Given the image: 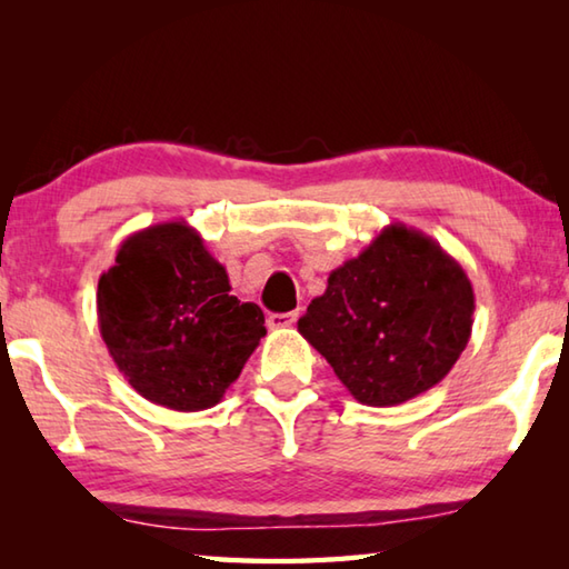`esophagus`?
Instances as JSON below:
<instances>
[{"instance_id":"1","label":"esophagus","mask_w":569,"mask_h":569,"mask_svg":"<svg viewBox=\"0 0 569 569\" xmlns=\"http://www.w3.org/2000/svg\"><path fill=\"white\" fill-rule=\"evenodd\" d=\"M298 321V311H291V313H271L268 316V329H288V326H293Z\"/></svg>"}]
</instances>
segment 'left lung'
<instances>
[{"mask_svg": "<svg viewBox=\"0 0 569 569\" xmlns=\"http://www.w3.org/2000/svg\"><path fill=\"white\" fill-rule=\"evenodd\" d=\"M475 288L455 258L417 228L391 223L336 268L298 333L356 401L403 403L447 377L467 349Z\"/></svg>", "mask_w": 569, "mask_h": 569, "instance_id": "1", "label": "left lung"}]
</instances>
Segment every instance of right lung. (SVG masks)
<instances>
[{"instance_id":"obj_1","label":"right lung","mask_w":569,"mask_h":569,"mask_svg":"<svg viewBox=\"0 0 569 569\" xmlns=\"http://www.w3.org/2000/svg\"><path fill=\"white\" fill-rule=\"evenodd\" d=\"M98 323L130 387L172 411L216 407L266 336L261 308L230 296L223 263L186 220L122 240L98 281Z\"/></svg>"}]
</instances>
